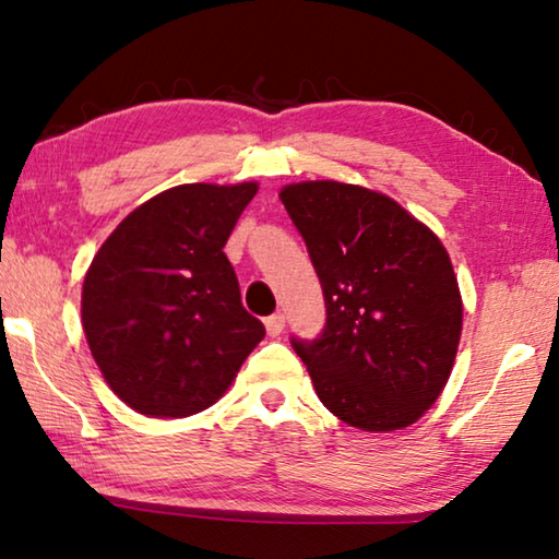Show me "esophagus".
Returning <instances> with one entry per match:
<instances>
[{"label": "esophagus", "mask_w": 559, "mask_h": 559, "mask_svg": "<svg viewBox=\"0 0 559 559\" xmlns=\"http://www.w3.org/2000/svg\"><path fill=\"white\" fill-rule=\"evenodd\" d=\"M283 328H286V316L283 313H273L266 318V333L271 337H278L283 333Z\"/></svg>", "instance_id": "esophagus-1"}]
</instances>
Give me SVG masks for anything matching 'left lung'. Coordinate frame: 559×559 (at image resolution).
<instances>
[{
    "label": "left lung",
    "instance_id": "8db88e82",
    "mask_svg": "<svg viewBox=\"0 0 559 559\" xmlns=\"http://www.w3.org/2000/svg\"><path fill=\"white\" fill-rule=\"evenodd\" d=\"M325 296V328L293 337L316 392L362 431L409 427L456 359L463 302L429 226L372 189L320 179L281 189Z\"/></svg>",
    "mask_w": 559,
    "mask_h": 559
}]
</instances>
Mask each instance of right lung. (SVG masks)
Returning a JSON list of instances; mask_svg holds the SVG:
<instances>
[{"label":"right lung","mask_w":559,"mask_h":559,"mask_svg":"<svg viewBox=\"0 0 559 559\" xmlns=\"http://www.w3.org/2000/svg\"><path fill=\"white\" fill-rule=\"evenodd\" d=\"M257 182L179 185L118 224L83 281L91 355L132 409L179 419L229 390L266 328L241 306L224 246Z\"/></svg>","instance_id":"1"}]
</instances>
